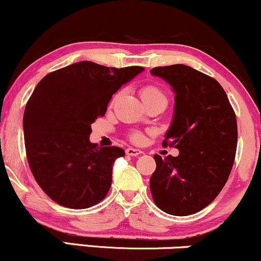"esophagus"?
Segmentation results:
<instances>
[{
	"instance_id": "1",
	"label": "esophagus",
	"mask_w": 261,
	"mask_h": 261,
	"mask_svg": "<svg viewBox=\"0 0 261 261\" xmlns=\"http://www.w3.org/2000/svg\"><path fill=\"white\" fill-rule=\"evenodd\" d=\"M141 153H142V151H140L139 148H134V147L126 148V154L128 155H139Z\"/></svg>"
}]
</instances>
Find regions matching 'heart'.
Returning <instances> with one entry per match:
<instances>
[{
    "instance_id": "b5f03b06",
    "label": "heart",
    "mask_w": 261,
    "mask_h": 261,
    "mask_svg": "<svg viewBox=\"0 0 261 261\" xmlns=\"http://www.w3.org/2000/svg\"><path fill=\"white\" fill-rule=\"evenodd\" d=\"M141 98H142L143 101H147L152 99H158V98H164V99H166V95H164V93L162 92L158 87L149 85V86H145L142 89H141ZM133 139L139 140L140 135L135 134Z\"/></svg>"
}]
</instances>
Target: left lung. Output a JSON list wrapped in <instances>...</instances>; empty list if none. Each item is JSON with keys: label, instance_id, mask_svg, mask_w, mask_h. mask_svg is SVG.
Wrapping results in <instances>:
<instances>
[{"label": "left lung", "instance_id": "left-lung-1", "mask_svg": "<svg viewBox=\"0 0 261 261\" xmlns=\"http://www.w3.org/2000/svg\"><path fill=\"white\" fill-rule=\"evenodd\" d=\"M151 73L175 93L163 145L179 149L176 157L153 155L151 194L162 211L188 216L214 201L228 179L238 139L236 114L220 83L195 68L170 65Z\"/></svg>", "mask_w": 261, "mask_h": 261}]
</instances>
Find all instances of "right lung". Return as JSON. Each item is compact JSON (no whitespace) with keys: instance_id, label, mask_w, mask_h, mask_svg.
I'll return each instance as SVG.
<instances>
[{"instance_id":"obj_1","label":"right lung","mask_w":261,"mask_h":261,"mask_svg":"<svg viewBox=\"0 0 261 261\" xmlns=\"http://www.w3.org/2000/svg\"><path fill=\"white\" fill-rule=\"evenodd\" d=\"M143 67H107L81 61L44 77L23 116L29 167L39 187L59 205L87 208L106 197L120 147H98L91 125L119 88Z\"/></svg>"}]
</instances>
